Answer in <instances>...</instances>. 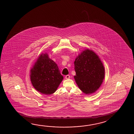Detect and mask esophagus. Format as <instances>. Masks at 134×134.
<instances>
[{
  "mask_svg": "<svg viewBox=\"0 0 134 134\" xmlns=\"http://www.w3.org/2000/svg\"><path fill=\"white\" fill-rule=\"evenodd\" d=\"M70 76H69V75H66V76H65V78H66V79H70Z\"/></svg>",
  "mask_w": 134,
  "mask_h": 134,
  "instance_id": "1",
  "label": "esophagus"
}]
</instances>
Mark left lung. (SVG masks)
Instances as JSON below:
<instances>
[{"label":"left lung","instance_id":"obj_1","mask_svg":"<svg viewBox=\"0 0 134 134\" xmlns=\"http://www.w3.org/2000/svg\"><path fill=\"white\" fill-rule=\"evenodd\" d=\"M77 85L85 94H91L99 88L104 77V68L99 57L87 49L74 62Z\"/></svg>","mask_w":134,"mask_h":134}]
</instances>
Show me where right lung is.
I'll return each instance as SVG.
<instances>
[{
    "label": "right lung",
    "mask_w": 134,
    "mask_h": 134,
    "mask_svg": "<svg viewBox=\"0 0 134 134\" xmlns=\"http://www.w3.org/2000/svg\"><path fill=\"white\" fill-rule=\"evenodd\" d=\"M63 79L57 64L47 54L40 55L31 70L32 85L43 94L54 93Z\"/></svg>",
    "instance_id": "add662e5"
}]
</instances>
